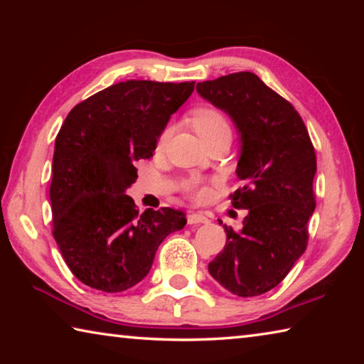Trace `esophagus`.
Masks as SVG:
<instances>
[{"mask_svg": "<svg viewBox=\"0 0 364 364\" xmlns=\"http://www.w3.org/2000/svg\"><path fill=\"white\" fill-rule=\"evenodd\" d=\"M188 223H189V225H200V223H208V218L205 217L204 213L194 212V213H191L189 217H188Z\"/></svg>", "mask_w": 364, "mask_h": 364, "instance_id": "esophagus-1", "label": "esophagus"}]
</instances>
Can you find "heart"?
<instances>
[{
  "label": "heart",
  "mask_w": 364,
  "mask_h": 364,
  "mask_svg": "<svg viewBox=\"0 0 364 364\" xmlns=\"http://www.w3.org/2000/svg\"><path fill=\"white\" fill-rule=\"evenodd\" d=\"M191 122H193L196 132L200 134V138L204 141L208 138L218 136V134L231 133L230 122H228L225 114L210 106L197 107L193 115H191ZM171 133H173V128L170 125L164 128V132L160 133V136L157 139V149H164V147L167 146ZM186 191L194 197V199H204L207 196V188L202 186V184L196 180H191L186 183Z\"/></svg>",
  "instance_id": "heart-1"
}]
</instances>
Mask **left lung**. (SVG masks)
<instances>
[{
    "label": "left lung",
    "instance_id": "left-lung-1",
    "mask_svg": "<svg viewBox=\"0 0 364 364\" xmlns=\"http://www.w3.org/2000/svg\"><path fill=\"white\" fill-rule=\"evenodd\" d=\"M196 90L225 110L241 134L236 173L244 186L230 199L249 212L241 231L225 225V249L208 273L234 295L255 297L278 286L306 249L316 207L315 147L292 104L255 73H230Z\"/></svg>",
    "mask_w": 364,
    "mask_h": 364
}]
</instances>
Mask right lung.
<instances>
[{"instance_id":"right-lung-1","label":"right lung","mask_w":364,"mask_h":364,"mask_svg":"<svg viewBox=\"0 0 364 364\" xmlns=\"http://www.w3.org/2000/svg\"><path fill=\"white\" fill-rule=\"evenodd\" d=\"M194 82L128 80L73 107L54 144L49 188L53 236L67 267L83 284L122 292L149 273L160 242L186 225L181 210L143 213L127 196L134 162L152 157L170 115Z\"/></svg>"}]
</instances>
